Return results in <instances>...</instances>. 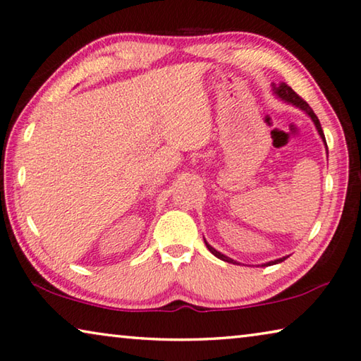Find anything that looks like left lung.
<instances>
[{"label": "left lung", "instance_id": "1", "mask_svg": "<svg viewBox=\"0 0 361 361\" xmlns=\"http://www.w3.org/2000/svg\"><path fill=\"white\" fill-rule=\"evenodd\" d=\"M273 93H274V95H276L277 98L282 99V102H284V103H289V104H292V106H295V108H300L305 114H308V118L313 121V124H314V127H316V130H318V134H319V137H321V140H323V143H324L326 153H328V143H326L324 132H323V129H321V124H319V119H318V116H316V114L313 113V109L310 108V104H308L307 102H305V99H302L300 97H298L297 93L293 92L289 85L284 84V82H281L279 85L273 84ZM204 245H207L208 250L212 252L216 258L223 259V262H227V263H232V264H240V263H238V262H235V259H232V258H229V257H226L224 253H221V252L216 250V248H213L212 245H209V243H208L207 240H204ZM286 258H287V257L277 258V259H274V262H268V263H264V264H262V266H271V264L282 263V262H284Z\"/></svg>", "mask_w": 361, "mask_h": 361}]
</instances>
